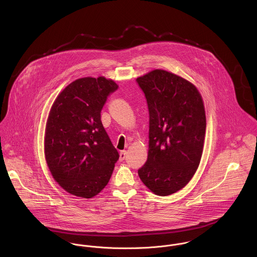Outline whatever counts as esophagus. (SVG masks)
<instances>
[{
    "instance_id": "34e87169",
    "label": "esophagus",
    "mask_w": 257,
    "mask_h": 257,
    "mask_svg": "<svg viewBox=\"0 0 257 257\" xmlns=\"http://www.w3.org/2000/svg\"><path fill=\"white\" fill-rule=\"evenodd\" d=\"M126 156V151L125 150H122L119 152V161H123L124 158Z\"/></svg>"
}]
</instances>
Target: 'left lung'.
Instances as JSON below:
<instances>
[{"label":"left lung","instance_id":"8db88e82","mask_svg":"<svg viewBox=\"0 0 257 257\" xmlns=\"http://www.w3.org/2000/svg\"><path fill=\"white\" fill-rule=\"evenodd\" d=\"M137 82L149 111L148 156L139 176L155 195L168 196L189 183L199 167L206 133L204 102L191 82L162 69Z\"/></svg>","mask_w":257,"mask_h":257}]
</instances>
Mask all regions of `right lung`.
Returning a JSON list of instances; mask_svg holds the SVG:
<instances>
[{"label":"right lung","instance_id":"1","mask_svg":"<svg viewBox=\"0 0 257 257\" xmlns=\"http://www.w3.org/2000/svg\"><path fill=\"white\" fill-rule=\"evenodd\" d=\"M111 79L84 77L55 99L46 121L44 155L54 180L80 198L98 195L108 184L119 155L101 121Z\"/></svg>","mask_w":257,"mask_h":257}]
</instances>
